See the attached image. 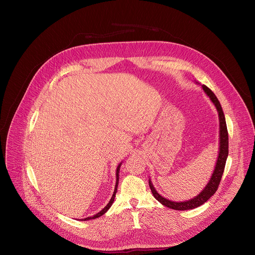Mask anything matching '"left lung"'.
<instances>
[{
  "label": "left lung",
  "mask_w": 255,
  "mask_h": 255,
  "mask_svg": "<svg viewBox=\"0 0 255 255\" xmlns=\"http://www.w3.org/2000/svg\"><path fill=\"white\" fill-rule=\"evenodd\" d=\"M204 92L206 93V95L210 98V100L212 101V103L215 105L217 111H218V115H219V122H220V146H219V154H218V158H217V162L215 165V169L212 173V176L210 178V180L208 181L207 186L205 187V189L195 198L188 200V201H184V202H172L169 201L165 198H163L162 196H160L156 190L154 189L151 180L149 179V187L150 190L152 192L153 197L162 205L176 210V211H185V210H191V209H195L201 205H203L204 203H206L218 190V187L220 185V181L224 172V168H225V164H226V160L228 157V131H227V125H226V120H225V116L222 110V107L220 105V102L218 101L217 97L215 96V94L205 85L202 86Z\"/></svg>",
  "instance_id": "left-lung-1"
}]
</instances>
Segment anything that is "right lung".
Returning <instances> with one entry per match:
<instances>
[{"mask_svg":"<svg viewBox=\"0 0 255 255\" xmlns=\"http://www.w3.org/2000/svg\"><path fill=\"white\" fill-rule=\"evenodd\" d=\"M121 164H122V162L117 166V170H116V178H117V179H116V186H115V190H114V193H113V196H112L110 202H109L108 205H107L102 211H100L98 214H96V215L93 216V217L85 218V219H82L83 221H87V220H91V219H96V218L101 217V216L104 215L109 209H110V207L112 206V204H113V202H114V199H115V196H116V193H117V189H118V184H119V171H120V166H121Z\"/></svg>","mask_w":255,"mask_h":255,"instance_id":"1","label":"right lung"}]
</instances>
